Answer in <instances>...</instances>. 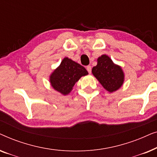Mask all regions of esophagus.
I'll list each match as a JSON object with an SVG mask.
<instances>
[{
    "mask_svg": "<svg viewBox=\"0 0 157 157\" xmlns=\"http://www.w3.org/2000/svg\"><path fill=\"white\" fill-rule=\"evenodd\" d=\"M86 70L88 71V72H89V74H91V66H86Z\"/></svg>",
    "mask_w": 157,
    "mask_h": 157,
    "instance_id": "34e87169",
    "label": "esophagus"
}]
</instances>
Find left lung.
Returning <instances> with one entry per match:
<instances>
[{
    "mask_svg": "<svg viewBox=\"0 0 157 157\" xmlns=\"http://www.w3.org/2000/svg\"><path fill=\"white\" fill-rule=\"evenodd\" d=\"M92 74L110 93L119 89L124 81V74L121 68L113 63L106 55L98 58L97 65L92 68Z\"/></svg>",
    "mask_w": 157,
    "mask_h": 157,
    "instance_id": "1",
    "label": "left lung"
}]
</instances>
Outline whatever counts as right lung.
Wrapping results in <instances>:
<instances>
[{"label": "right lung", "mask_w": 157, "mask_h": 157, "mask_svg": "<svg viewBox=\"0 0 157 157\" xmlns=\"http://www.w3.org/2000/svg\"><path fill=\"white\" fill-rule=\"evenodd\" d=\"M87 74L88 71L83 66L66 57L51 74L50 83L56 91L67 95L81 77Z\"/></svg>", "instance_id": "add662e5"}]
</instances>
